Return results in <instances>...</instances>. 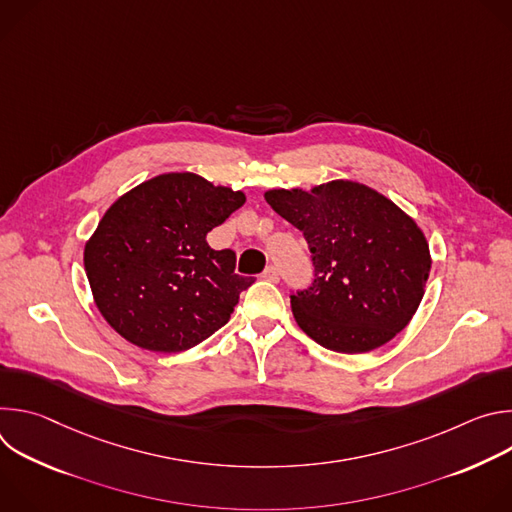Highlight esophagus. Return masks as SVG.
<instances>
[{"instance_id":"34e87169","label":"esophagus","mask_w":512,"mask_h":512,"mask_svg":"<svg viewBox=\"0 0 512 512\" xmlns=\"http://www.w3.org/2000/svg\"><path fill=\"white\" fill-rule=\"evenodd\" d=\"M263 279L271 281V283H277L279 281V271L275 265H269L265 271H263Z\"/></svg>"}]
</instances>
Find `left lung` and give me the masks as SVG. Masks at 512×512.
Masks as SVG:
<instances>
[{"instance_id":"obj_1","label":"left lung","mask_w":512,"mask_h":512,"mask_svg":"<svg viewBox=\"0 0 512 512\" xmlns=\"http://www.w3.org/2000/svg\"><path fill=\"white\" fill-rule=\"evenodd\" d=\"M265 200L308 241L314 281L291 294L298 326L344 354L375 350L417 312L431 269L425 235L377 190L332 180L310 192L267 190Z\"/></svg>"}]
</instances>
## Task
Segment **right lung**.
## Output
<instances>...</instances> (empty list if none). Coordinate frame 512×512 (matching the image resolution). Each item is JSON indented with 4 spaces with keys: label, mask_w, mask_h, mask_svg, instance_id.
<instances>
[{
    "label": "right lung",
    "mask_w": 512,
    "mask_h": 512,
    "mask_svg": "<svg viewBox=\"0 0 512 512\" xmlns=\"http://www.w3.org/2000/svg\"><path fill=\"white\" fill-rule=\"evenodd\" d=\"M245 204L241 190L192 172L160 174L117 198L85 245L95 304L131 344L188 350L223 328L255 277L206 235Z\"/></svg>",
    "instance_id": "1"
}]
</instances>
